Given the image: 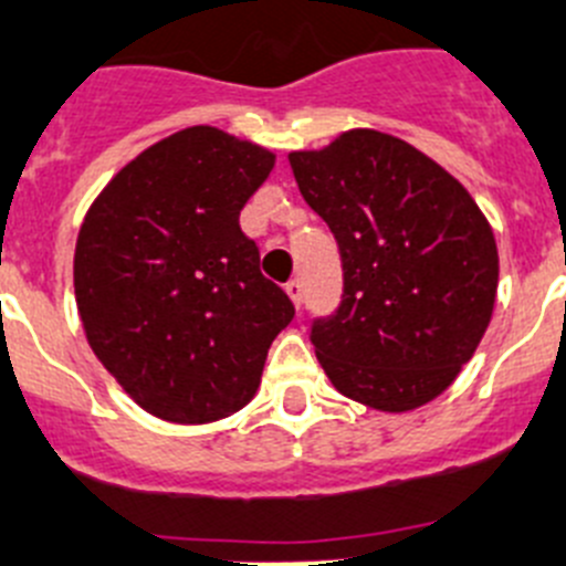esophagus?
Masks as SVG:
<instances>
[{"instance_id":"obj_1","label":"esophagus","mask_w":566,"mask_h":566,"mask_svg":"<svg viewBox=\"0 0 566 566\" xmlns=\"http://www.w3.org/2000/svg\"><path fill=\"white\" fill-rule=\"evenodd\" d=\"M286 294H289V297H292V303L297 305V308H300V305H303V283H300V280H289V283H286Z\"/></svg>"}]
</instances>
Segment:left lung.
Returning a JSON list of instances; mask_svg holds the SVG:
<instances>
[{"label":"left lung","mask_w":566,"mask_h":566,"mask_svg":"<svg viewBox=\"0 0 566 566\" xmlns=\"http://www.w3.org/2000/svg\"><path fill=\"white\" fill-rule=\"evenodd\" d=\"M308 207L331 227L345 292L311 345L342 396L381 412L438 398L491 323L500 255L469 190L403 139L354 128L289 154Z\"/></svg>","instance_id":"obj_1"}]
</instances>
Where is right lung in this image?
Segmentation results:
<instances>
[{"mask_svg": "<svg viewBox=\"0 0 566 566\" xmlns=\"http://www.w3.org/2000/svg\"><path fill=\"white\" fill-rule=\"evenodd\" d=\"M274 154L212 126L181 128L108 181L75 243V300L117 385L170 423L247 407L294 317L238 224Z\"/></svg>", "mask_w": 566, "mask_h": 566, "instance_id": "1", "label": "right lung"}]
</instances>
